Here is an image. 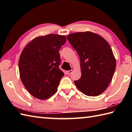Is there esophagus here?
I'll return each instance as SVG.
<instances>
[{
  "label": "esophagus",
  "mask_w": 132,
  "mask_h": 132,
  "mask_svg": "<svg viewBox=\"0 0 132 132\" xmlns=\"http://www.w3.org/2000/svg\"><path fill=\"white\" fill-rule=\"evenodd\" d=\"M72 70H69L67 71V73H68L69 75H70V74H71V73H72Z\"/></svg>",
  "instance_id": "obj_1"
}]
</instances>
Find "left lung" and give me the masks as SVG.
Wrapping results in <instances>:
<instances>
[{
	"label": "left lung",
	"instance_id": "8db88e82",
	"mask_svg": "<svg viewBox=\"0 0 132 132\" xmlns=\"http://www.w3.org/2000/svg\"><path fill=\"white\" fill-rule=\"evenodd\" d=\"M68 39L80 58L81 77L74 81L78 89L89 96L102 94L111 83L116 61L108 43L92 32L71 33Z\"/></svg>",
	"mask_w": 132,
	"mask_h": 132
}]
</instances>
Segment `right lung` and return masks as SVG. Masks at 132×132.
Returning a JSON list of instances; mask_svg holds the SVG:
<instances>
[{
	"label": "right lung",
	"mask_w": 132,
	"mask_h": 132,
	"mask_svg": "<svg viewBox=\"0 0 132 132\" xmlns=\"http://www.w3.org/2000/svg\"><path fill=\"white\" fill-rule=\"evenodd\" d=\"M65 36L50 34L38 36L28 44L19 61L20 77L33 96L49 99L57 90L64 73L59 68V50L66 43Z\"/></svg>",
	"instance_id": "right-lung-1"
}]
</instances>
